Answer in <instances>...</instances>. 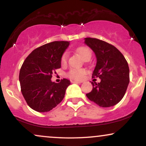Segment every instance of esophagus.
I'll list each match as a JSON object with an SVG mask.
<instances>
[{"label": "esophagus", "instance_id": "esophagus-1", "mask_svg": "<svg viewBox=\"0 0 146 146\" xmlns=\"http://www.w3.org/2000/svg\"><path fill=\"white\" fill-rule=\"evenodd\" d=\"M71 83H75V84H80L81 82H78V81H71Z\"/></svg>", "mask_w": 146, "mask_h": 146}]
</instances>
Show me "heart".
I'll use <instances>...</instances> for the list:
<instances>
[{
	"mask_svg": "<svg viewBox=\"0 0 146 146\" xmlns=\"http://www.w3.org/2000/svg\"><path fill=\"white\" fill-rule=\"evenodd\" d=\"M76 52L80 55V57L83 60H86L87 59H90L91 58V51L86 46H80L76 48ZM68 59V53H64L62 56L61 58V64L62 65L66 64L67 62ZM86 73V69L84 68H72L68 72L67 76L72 80H81L84 78V75Z\"/></svg>",
	"mask_w": 146,
	"mask_h": 146,
	"instance_id": "heart-1",
	"label": "heart"
}]
</instances>
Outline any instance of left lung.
Masks as SVG:
<instances>
[{"instance_id": "1", "label": "left lung", "mask_w": 146, "mask_h": 146, "mask_svg": "<svg viewBox=\"0 0 146 146\" xmlns=\"http://www.w3.org/2000/svg\"><path fill=\"white\" fill-rule=\"evenodd\" d=\"M84 43L97 58L92 78L101 79L100 83L92 82L93 90L87 98L104 108L115 106L123 98L130 82L128 62L121 52L106 42L86 38Z\"/></svg>"}]
</instances>
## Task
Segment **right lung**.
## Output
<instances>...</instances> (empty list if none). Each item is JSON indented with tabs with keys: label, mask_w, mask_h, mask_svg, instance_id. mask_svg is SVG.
Segmentation results:
<instances>
[{
	"label": "right lung",
	"mask_w": 146,
	"mask_h": 146,
	"mask_svg": "<svg viewBox=\"0 0 146 146\" xmlns=\"http://www.w3.org/2000/svg\"><path fill=\"white\" fill-rule=\"evenodd\" d=\"M69 45L67 41H54L36 48L27 56L19 74L21 92L31 108L48 112L62 101L70 81L51 82L53 73L61 67V58Z\"/></svg>",
	"instance_id": "1"
}]
</instances>
